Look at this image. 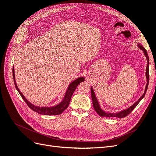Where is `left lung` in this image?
Here are the masks:
<instances>
[{
    "mask_svg": "<svg viewBox=\"0 0 156 156\" xmlns=\"http://www.w3.org/2000/svg\"><path fill=\"white\" fill-rule=\"evenodd\" d=\"M137 46L141 51H143V53H144V56H146V60H147V66H146V81H146V84L144 92L143 94L140 97V98L137 101H136L135 103H134L131 106H130L129 107L127 108L126 109H124V110L120 111L119 112H108L103 111L102 108H101L100 103H99L98 99L96 98L95 92H94V89H93L92 87H91V95H92V99L93 107L94 108V110L96 111V112L100 116H103V117H117V118H119V119L124 118V117H126V116L128 115L129 113L134 109L135 107L139 104V103L141 100H142L143 98L144 97L145 94L146 92V90H147V89H148V83H149V57H148V55L147 53V51H146V49L143 48V46L142 45L140 44H138Z\"/></svg>",
    "mask_w": 156,
    "mask_h": 156,
    "instance_id": "8db88e82",
    "label": "left lung"
}]
</instances>
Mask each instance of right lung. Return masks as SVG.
I'll return each mask as SVG.
<instances>
[{
    "mask_svg": "<svg viewBox=\"0 0 156 156\" xmlns=\"http://www.w3.org/2000/svg\"><path fill=\"white\" fill-rule=\"evenodd\" d=\"M12 73H13L14 84H15L16 88L17 89V90L18 91V92L20 93L22 98L23 99V100L26 102L28 106H29L32 110L35 111L37 113H38V114L44 115H58L61 114V113H62L66 108L68 107L70 103L71 98H72L73 92L75 90V89H76L77 87L78 86V84L84 81V77H81L74 80V81H73L72 83H71L68 85L66 91L65 92V95L62 99V100L58 104L56 105L55 106H52V107H39V106L34 105V104L31 103L30 101H28L26 99V98L24 96V95H23V94L21 92L20 90L19 89L17 85L16 78H15L14 66H13Z\"/></svg>",
    "mask_w": 156,
    "mask_h": 156,
    "instance_id": "obj_1",
    "label": "right lung"
}]
</instances>
